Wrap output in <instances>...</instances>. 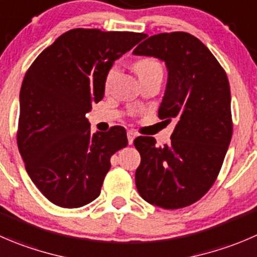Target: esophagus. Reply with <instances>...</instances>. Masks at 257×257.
Listing matches in <instances>:
<instances>
[{
    "instance_id": "obj_1",
    "label": "esophagus",
    "mask_w": 257,
    "mask_h": 257,
    "mask_svg": "<svg viewBox=\"0 0 257 257\" xmlns=\"http://www.w3.org/2000/svg\"><path fill=\"white\" fill-rule=\"evenodd\" d=\"M126 137H128V143H129V144H132V143H133L134 138H136V137H137V134L134 133V132L129 131L128 133H126Z\"/></svg>"
}]
</instances>
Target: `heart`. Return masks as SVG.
I'll list each match as a JSON object with an SVG mask.
<instances>
[{
	"label": "heart",
	"instance_id": "obj_1",
	"mask_svg": "<svg viewBox=\"0 0 257 257\" xmlns=\"http://www.w3.org/2000/svg\"><path fill=\"white\" fill-rule=\"evenodd\" d=\"M134 70H136L137 75L139 79L144 78V76L153 75V74H162L163 71V66H162L161 61L154 57H143V59L137 60L134 64ZM119 74L118 65H113L106 73L105 78H104V90L108 93L110 91L111 86H113L114 81H115L116 76Z\"/></svg>",
	"mask_w": 257,
	"mask_h": 257
}]
</instances>
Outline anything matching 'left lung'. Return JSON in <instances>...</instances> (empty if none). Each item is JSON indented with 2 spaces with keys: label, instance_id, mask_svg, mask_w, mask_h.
<instances>
[{
  "label": "left lung",
  "instance_id": "left-lung-1",
  "mask_svg": "<svg viewBox=\"0 0 257 257\" xmlns=\"http://www.w3.org/2000/svg\"><path fill=\"white\" fill-rule=\"evenodd\" d=\"M134 55L166 62V93L159 119L176 126L171 143L156 146L153 137H138L141 153L136 171L139 195L166 210L197 202L217 178L232 137L231 93L227 75L212 52L193 35H153L134 49Z\"/></svg>",
  "mask_w": 257,
  "mask_h": 257
}]
</instances>
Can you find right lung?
I'll return each mask as SVG.
<instances>
[{"label": "right lung", "mask_w": 257, "mask_h": 257, "mask_svg": "<svg viewBox=\"0 0 257 257\" xmlns=\"http://www.w3.org/2000/svg\"><path fill=\"white\" fill-rule=\"evenodd\" d=\"M146 36L70 30L27 70L20 91L17 146L31 181L54 205L81 207L100 195L111 156L128 139L119 125L90 134L85 114L103 99L113 62Z\"/></svg>", "instance_id": "right-lung-1"}]
</instances>
